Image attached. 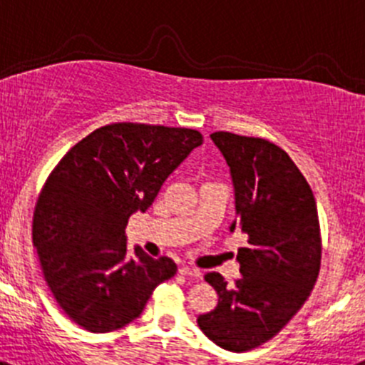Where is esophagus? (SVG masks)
Here are the masks:
<instances>
[{
    "mask_svg": "<svg viewBox=\"0 0 365 365\" xmlns=\"http://www.w3.org/2000/svg\"><path fill=\"white\" fill-rule=\"evenodd\" d=\"M178 272L180 274H183V277H189V278H192V280H197V278H201V271L200 269H196V267H180L178 269Z\"/></svg>",
    "mask_w": 365,
    "mask_h": 365,
    "instance_id": "esophagus-1",
    "label": "esophagus"
}]
</instances>
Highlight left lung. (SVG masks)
<instances>
[{"mask_svg": "<svg viewBox=\"0 0 365 365\" xmlns=\"http://www.w3.org/2000/svg\"><path fill=\"white\" fill-rule=\"evenodd\" d=\"M210 137L230 165L247 246L237 253L242 277L235 284L205 274L219 299L197 327L222 349L250 351L271 341L312 292L321 269L319 217L309 182L282 148L230 132Z\"/></svg>", "mask_w": 365, "mask_h": 365, "instance_id": "left-lung-1", "label": "left lung"}]
</instances>
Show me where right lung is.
<instances>
[{
  "mask_svg": "<svg viewBox=\"0 0 365 365\" xmlns=\"http://www.w3.org/2000/svg\"><path fill=\"white\" fill-rule=\"evenodd\" d=\"M201 144L197 130L114 123L74 144L48 176L31 239L53 298L78 327L94 334L123 328L175 277L169 257L151 258L139 246L128 257L125 230Z\"/></svg>",
  "mask_w": 365,
  "mask_h": 365,
  "instance_id": "1",
  "label": "right lung"
}]
</instances>
